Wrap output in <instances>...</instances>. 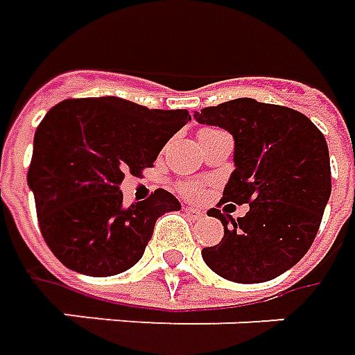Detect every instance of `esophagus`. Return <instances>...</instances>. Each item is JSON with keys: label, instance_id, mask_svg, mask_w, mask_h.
<instances>
[{"label": "esophagus", "instance_id": "1", "mask_svg": "<svg viewBox=\"0 0 355 355\" xmlns=\"http://www.w3.org/2000/svg\"><path fill=\"white\" fill-rule=\"evenodd\" d=\"M184 214H187L188 219H192V221H198V219L204 218V211H200V209L194 208H184Z\"/></svg>", "mask_w": 355, "mask_h": 355}]
</instances>
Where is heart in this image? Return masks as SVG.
<instances>
[{
  "mask_svg": "<svg viewBox=\"0 0 355 355\" xmlns=\"http://www.w3.org/2000/svg\"><path fill=\"white\" fill-rule=\"evenodd\" d=\"M211 132H218V130L206 128V130L200 132V136H208ZM180 192L188 198H198L200 196V184H196V182H182V184H180Z\"/></svg>",
  "mask_w": 355,
  "mask_h": 355,
  "instance_id": "1",
  "label": "heart"
}]
</instances>
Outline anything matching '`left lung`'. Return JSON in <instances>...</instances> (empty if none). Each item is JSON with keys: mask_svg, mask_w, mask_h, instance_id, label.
<instances>
[{"mask_svg": "<svg viewBox=\"0 0 355 355\" xmlns=\"http://www.w3.org/2000/svg\"><path fill=\"white\" fill-rule=\"evenodd\" d=\"M194 118L235 139V171L219 204H248L237 219L209 209L208 216L223 223V239L202 248V259L237 284L278 278L317 237L330 198L327 139L305 114L254 98L206 107Z\"/></svg>", "mask_w": 355, "mask_h": 355, "instance_id": "left-lung-1", "label": "left lung"}]
</instances>
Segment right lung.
Here are the masks:
<instances>
[{
    "label": "right lung",
    "instance_id": "obj_1",
    "mask_svg": "<svg viewBox=\"0 0 355 355\" xmlns=\"http://www.w3.org/2000/svg\"><path fill=\"white\" fill-rule=\"evenodd\" d=\"M190 120L188 110H159L118 96L67 98L36 128L28 188L46 245L64 266L85 276H114L144 257L163 214L180 209L171 192L124 208L120 182L139 175Z\"/></svg>",
    "mask_w": 355,
    "mask_h": 355
}]
</instances>
